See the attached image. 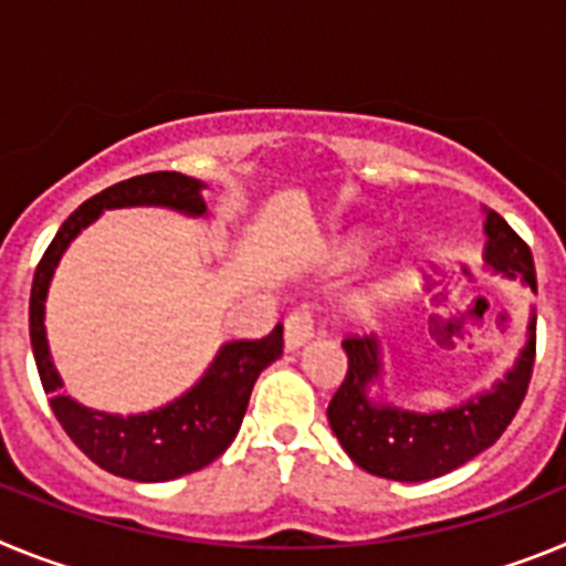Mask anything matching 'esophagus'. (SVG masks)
<instances>
[{"instance_id":"esophagus-1","label":"esophagus","mask_w":566,"mask_h":566,"mask_svg":"<svg viewBox=\"0 0 566 566\" xmlns=\"http://www.w3.org/2000/svg\"><path fill=\"white\" fill-rule=\"evenodd\" d=\"M314 337V319L308 308H297L286 317V328H283V343L286 352H297L300 345H306Z\"/></svg>"}]
</instances>
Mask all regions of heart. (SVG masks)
Returning <instances> with one entry per match:
<instances>
[{
	"label": "heart",
	"instance_id": "1",
	"mask_svg": "<svg viewBox=\"0 0 566 566\" xmlns=\"http://www.w3.org/2000/svg\"><path fill=\"white\" fill-rule=\"evenodd\" d=\"M368 249H371V238L363 232H354L348 234V238L339 240L337 249H334V260H337L339 266H348V263L363 260L365 254H368Z\"/></svg>",
	"mask_w": 566,
	"mask_h": 566
}]
</instances>
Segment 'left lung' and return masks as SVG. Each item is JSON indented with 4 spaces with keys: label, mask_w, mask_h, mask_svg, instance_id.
Masks as SVG:
<instances>
[{
    "label": "left lung",
    "mask_w": 566,
    "mask_h": 566,
    "mask_svg": "<svg viewBox=\"0 0 566 566\" xmlns=\"http://www.w3.org/2000/svg\"><path fill=\"white\" fill-rule=\"evenodd\" d=\"M484 212V263L493 274L518 280L536 294V266L527 243L518 238L502 214ZM348 371L328 405V424L343 451L363 470L394 482H428L462 468L488 451L504 433L527 394L533 359H536V308H530L527 343L516 363L493 382V388L468 397L439 411H411L382 397H374V385H382L385 337L343 339Z\"/></svg>",
    "instance_id": "obj_1"
}]
</instances>
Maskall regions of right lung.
<instances>
[{"instance_id":"1","label":"right lung","mask_w":566,"mask_h":566,"mask_svg":"<svg viewBox=\"0 0 566 566\" xmlns=\"http://www.w3.org/2000/svg\"><path fill=\"white\" fill-rule=\"evenodd\" d=\"M203 189L207 184L181 172L135 175L129 181L113 184L70 214L33 274L30 345H33L42 388L50 397V408L56 413L64 433L98 468L122 479H133V482H169L184 473L207 468L227 451L232 439L238 437L260 371L283 354V326L277 323L274 332L263 339L223 343L201 379L161 408L127 413V417L104 413L76 402L62 391L64 382L50 357L48 328H44L50 280L56 274L59 260L67 252L70 243L90 223H96L104 209L164 207L189 214V218H203L209 214Z\"/></svg>"}]
</instances>
